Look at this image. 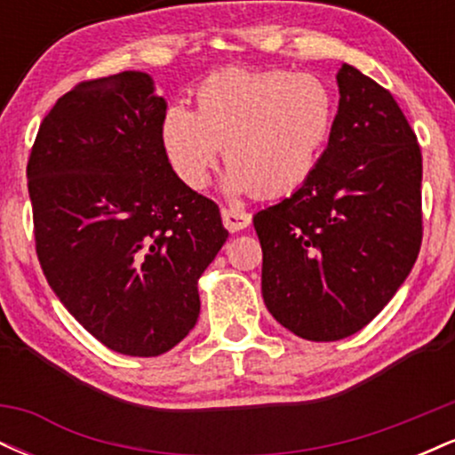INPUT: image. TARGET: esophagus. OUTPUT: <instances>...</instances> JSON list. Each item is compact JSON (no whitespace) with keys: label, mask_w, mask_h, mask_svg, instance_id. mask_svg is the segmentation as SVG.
Listing matches in <instances>:
<instances>
[{"label":"esophagus","mask_w":455,"mask_h":455,"mask_svg":"<svg viewBox=\"0 0 455 455\" xmlns=\"http://www.w3.org/2000/svg\"><path fill=\"white\" fill-rule=\"evenodd\" d=\"M250 220H252V218H250V213H245L242 210H228V207H224L222 210V222L231 233L242 231V228L248 227Z\"/></svg>","instance_id":"34e87169"}]
</instances>
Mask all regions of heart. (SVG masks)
Wrapping results in <instances>:
<instances>
[{"label": "heart", "mask_w": 455, "mask_h": 455, "mask_svg": "<svg viewBox=\"0 0 455 455\" xmlns=\"http://www.w3.org/2000/svg\"><path fill=\"white\" fill-rule=\"evenodd\" d=\"M336 122L325 81L291 70L227 68L198 85L196 111L171 104L160 140L175 175L192 190L210 181L220 148L233 195H289L315 173Z\"/></svg>", "instance_id": "b5f03b06"}]
</instances>
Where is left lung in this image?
I'll use <instances>...</instances> for the list:
<instances>
[{
	"label": "left lung",
	"instance_id": "obj_1",
	"mask_svg": "<svg viewBox=\"0 0 455 455\" xmlns=\"http://www.w3.org/2000/svg\"><path fill=\"white\" fill-rule=\"evenodd\" d=\"M340 102L315 173L254 213L271 316L312 342L363 329L421 245V151L387 90L342 64Z\"/></svg>",
	"mask_w": 455,
	"mask_h": 455
}]
</instances>
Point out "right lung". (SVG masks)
<instances>
[{"label": "right lung", "mask_w": 455, "mask_h": 455, "mask_svg": "<svg viewBox=\"0 0 455 455\" xmlns=\"http://www.w3.org/2000/svg\"><path fill=\"white\" fill-rule=\"evenodd\" d=\"M164 113L148 72L81 83L43 119L28 162L49 286L96 340L130 357L190 333L198 278L228 237L216 203L166 158Z\"/></svg>", "instance_id": "obj_1"}]
</instances>
